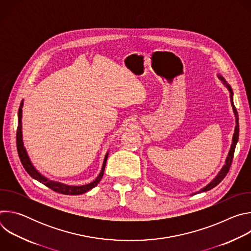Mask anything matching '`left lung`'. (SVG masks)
<instances>
[{"mask_svg": "<svg viewBox=\"0 0 251 251\" xmlns=\"http://www.w3.org/2000/svg\"><path fill=\"white\" fill-rule=\"evenodd\" d=\"M218 77L219 79L226 86V88L228 89L229 91V97H230V102H231V106H232V110H233V113H234V117H235V128H234V133H233V137H232V143H231V146H230V149H229V152H228V155L226 157V164L224 165V167L222 168V170L220 171V173L216 176V177L213 178V180L207 184L204 188L201 189L199 192H196L193 195H196V194H199V193H202V192H207L209 190H211L212 188H214L216 186H218L224 178L225 176H226V174L228 173L229 171V168H230V165L232 163V159H233V154H234V150H235V147H236V144H237V141H238V136H239V125H238V115H237V111H236V108L234 107V104H233V91L230 87V85L226 82V80L225 79V77L221 75H218Z\"/></svg>", "mask_w": 251, "mask_h": 251, "instance_id": "1", "label": "left lung"}]
</instances>
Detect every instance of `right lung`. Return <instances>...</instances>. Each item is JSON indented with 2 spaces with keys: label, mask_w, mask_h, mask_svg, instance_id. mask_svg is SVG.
Segmentation results:
<instances>
[{
  "label": "right lung",
  "mask_w": 251,
  "mask_h": 251,
  "mask_svg": "<svg viewBox=\"0 0 251 251\" xmlns=\"http://www.w3.org/2000/svg\"><path fill=\"white\" fill-rule=\"evenodd\" d=\"M23 105H24V101H22L20 109H19V114H18V130H17V148H18V153H19V157L20 160L25 168V170L27 172V174L33 177L34 180L39 181L40 183L44 184L45 186H47L48 188L51 189L52 191L59 193V194H63V195H71V196H77V195H81L84 194L88 191H90L91 189H93L95 186L98 185V183L100 182V180L103 176L104 174V170H105V166H106V162H107V158H108V152L106 153L104 161H103V165L101 168V172L99 173L98 176L95 178V180L87 185H83V186H69V185H65L59 182H54V181H50L49 180L48 177H46L45 176H43L37 169L33 167V165L31 164L29 157L26 153V150L24 146V142H23V132H22V117H23Z\"/></svg>",
  "instance_id": "obj_1"
}]
</instances>
